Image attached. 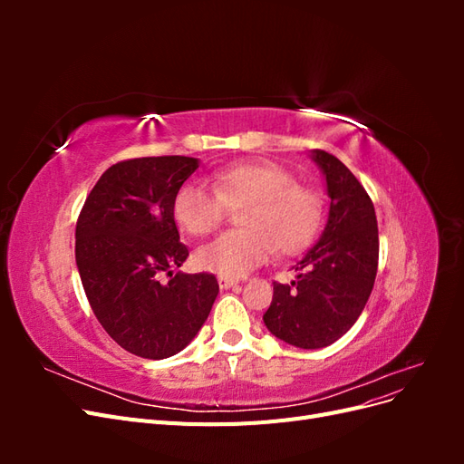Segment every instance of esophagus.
<instances>
[{
	"instance_id": "obj_1",
	"label": "esophagus",
	"mask_w": 464,
	"mask_h": 464,
	"mask_svg": "<svg viewBox=\"0 0 464 464\" xmlns=\"http://www.w3.org/2000/svg\"><path fill=\"white\" fill-rule=\"evenodd\" d=\"M218 286H220V290H228V288L237 286V280L227 278V276H218Z\"/></svg>"
}]
</instances>
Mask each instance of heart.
<instances>
[{
	"label": "heart",
	"mask_w": 464,
	"mask_h": 464,
	"mask_svg": "<svg viewBox=\"0 0 464 464\" xmlns=\"http://www.w3.org/2000/svg\"><path fill=\"white\" fill-rule=\"evenodd\" d=\"M207 188L186 181L174 195L172 213L179 228L191 236L215 230L228 207L246 205L242 230H228L195 251L199 269L227 278H240L271 257L296 254L314 240L321 222V201L298 186L288 168L257 160L220 168Z\"/></svg>",
	"instance_id": "b5f03b06"
}]
</instances>
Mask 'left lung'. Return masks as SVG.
Segmentation results:
<instances>
[{"mask_svg":"<svg viewBox=\"0 0 464 464\" xmlns=\"http://www.w3.org/2000/svg\"><path fill=\"white\" fill-rule=\"evenodd\" d=\"M325 178L327 224L319 240L292 266L290 285H273L266 329L296 348L329 346L354 325L372 294L379 237L375 208L348 168L325 150H310Z\"/></svg>","mask_w":464,"mask_h":464,"instance_id":"8db88e82","label":"left lung"}]
</instances>
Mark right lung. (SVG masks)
<instances>
[{"label":"right lung","instance_id":"add662e5","mask_svg":"<svg viewBox=\"0 0 464 464\" xmlns=\"http://www.w3.org/2000/svg\"><path fill=\"white\" fill-rule=\"evenodd\" d=\"M199 168L191 157L118 162L96 181L75 230L82 288L104 331L128 353L162 360L181 353L213 307V275L178 271L189 256L179 244L174 195ZM171 276L161 283V275Z\"/></svg>","mask_w":464,"mask_h":464}]
</instances>
